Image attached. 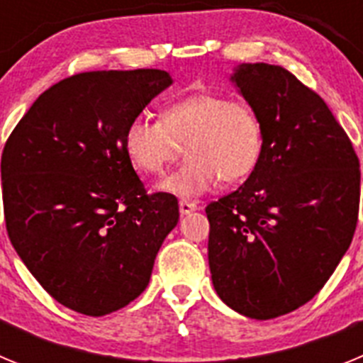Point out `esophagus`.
Wrapping results in <instances>:
<instances>
[{
  "label": "esophagus",
  "mask_w": 363,
  "mask_h": 363,
  "mask_svg": "<svg viewBox=\"0 0 363 363\" xmlns=\"http://www.w3.org/2000/svg\"><path fill=\"white\" fill-rule=\"evenodd\" d=\"M198 209H200V207H198L196 201H189V200L179 201V213L182 214H191Z\"/></svg>",
  "instance_id": "obj_1"
}]
</instances>
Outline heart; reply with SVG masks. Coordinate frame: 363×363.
<instances>
[{
  "mask_svg": "<svg viewBox=\"0 0 363 363\" xmlns=\"http://www.w3.org/2000/svg\"><path fill=\"white\" fill-rule=\"evenodd\" d=\"M185 145L187 162L167 176L160 191L200 196L220 182H238L255 171L264 150V129L251 105L216 92H196L165 105L160 120L136 116L123 133V149L138 171L162 174Z\"/></svg>",
  "mask_w": 363,
  "mask_h": 363,
  "instance_id": "1",
  "label": "heart"
}]
</instances>
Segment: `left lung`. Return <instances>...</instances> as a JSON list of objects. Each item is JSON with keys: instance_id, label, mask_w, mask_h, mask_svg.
<instances>
[{"instance_id": "1", "label": "left lung", "mask_w": 363, "mask_h": 363, "mask_svg": "<svg viewBox=\"0 0 363 363\" xmlns=\"http://www.w3.org/2000/svg\"><path fill=\"white\" fill-rule=\"evenodd\" d=\"M233 82L258 114L264 150L240 189L205 207L218 296L271 320L318 294L360 209V162L333 112L289 70L245 63Z\"/></svg>"}]
</instances>
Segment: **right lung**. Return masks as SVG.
<instances>
[{
    "label": "right lung",
    "instance_id": "1",
    "mask_svg": "<svg viewBox=\"0 0 363 363\" xmlns=\"http://www.w3.org/2000/svg\"><path fill=\"white\" fill-rule=\"evenodd\" d=\"M171 83L158 69L74 74L32 104L3 147L12 247L76 313L104 316L140 296L178 223V200L147 194L123 149L129 121Z\"/></svg>",
    "mask_w": 363,
    "mask_h": 363
}]
</instances>
